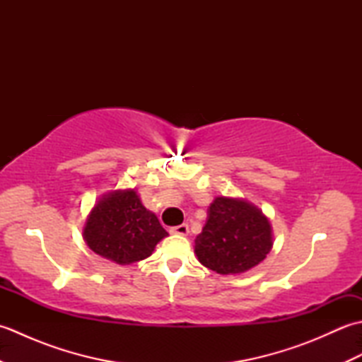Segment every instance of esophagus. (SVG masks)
<instances>
[{
  "label": "esophagus",
  "mask_w": 362,
  "mask_h": 362,
  "mask_svg": "<svg viewBox=\"0 0 362 362\" xmlns=\"http://www.w3.org/2000/svg\"><path fill=\"white\" fill-rule=\"evenodd\" d=\"M173 235H180V236H187L189 233V228L187 224H180V226H175V227H171V230H169Z\"/></svg>",
  "instance_id": "1"
}]
</instances>
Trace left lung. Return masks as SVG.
<instances>
[{
	"mask_svg": "<svg viewBox=\"0 0 362 362\" xmlns=\"http://www.w3.org/2000/svg\"><path fill=\"white\" fill-rule=\"evenodd\" d=\"M272 245V226L257 205L241 197L218 196L196 238L194 253L214 272L240 275L258 266Z\"/></svg>",
	"mask_w": 362,
	"mask_h": 362,
	"instance_id": "1",
	"label": "left lung"
}]
</instances>
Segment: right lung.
<instances>
[{
	"label": "right lung",
	"mask_w": 362,
	"mask_h": 362,
	"mask_svg": "<svg viewBox=\"0 0 362 362\" xmlns=\"http://www.w3.org/2000/svg\"><path fill=\"white\" fill-rule=\"evenodd\" d=\"M83 241L96 255L121 266L146 259L168 236L156 213L132 188L112 189L98 199L82 228Z\"/></svg>",
	"instance_id": "add662e5"
}]
</instances>
